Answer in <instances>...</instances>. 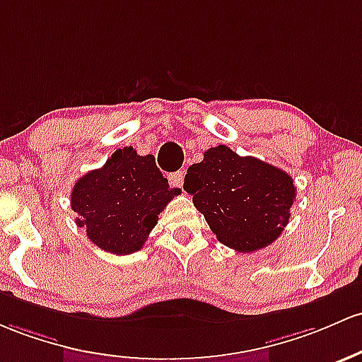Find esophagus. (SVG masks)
<instances>
[{
    "label": "esophagus",
    "mask_w": 362,
    "mask_h": 362,
    "mask_svg": "<svg viewBox=\"0 0 362 362\" xmlns=\"http://www.w3.org/2000/svg\"><path fill=\"white\" fill-rule=\"evenodd\" d=\"M170 184L173 185V187H178L182 189V185H184V172H175L170 175Z\"/></svg>",
    "instance_id": "34e87169"
}]
</instances>
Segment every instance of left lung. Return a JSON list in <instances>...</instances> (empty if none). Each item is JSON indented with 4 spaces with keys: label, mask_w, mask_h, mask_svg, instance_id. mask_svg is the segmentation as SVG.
Instances as JSON below:
<instances>
[{
    "label": "left lung",
    "mask_w": 362,
    "mask_h": 362,
    "mask_svg": "<svg viewBox=\"0 0 362 362\" xmlns=\"http://www.w3.org/2000/svg\"><path fill=\"white\" fill-rule=\"evenodd\" d=\"M184 189L216 239L239 252L272 244L287 226L296 199L291 175L223 144L189 166Z\"/></svg>",
    "instance_id": "obj_1"
}]
</instances>
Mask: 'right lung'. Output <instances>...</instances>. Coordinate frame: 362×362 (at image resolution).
Returning a JSON list of instances; mask_svg holds the SVG:
<instances>
[{
	"instance_id": "obj_1",
	"label": "right lung",
	"mask_w": 362,
	"mask_h": 362,
	"mask_svg": "<svg viewBox=\"0 0 362 362\" xmlns=\"http://www.w3.org/2000/svg\"><path fill=\"white\" fill-rule=\"evenodd\" d=\"M180 189H172L153 154L117 149L101 168L78 178L71 189L75 223L103 251L125 256L141 251L158 214Z\"/></svg>"
}]
</instances>
